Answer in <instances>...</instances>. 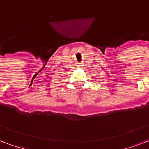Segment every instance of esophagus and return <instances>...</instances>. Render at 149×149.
<instances>
[{
	"label": "esophagus",
	"instance_id": "obj_1",
	"mask_svg": "<svg viewBox=\"0 0 149 149\" xmlns=\"http://www.w3.org/2000/svg\"><path fill=\"white\" fill-rule=\"evenodd\" d=\"M78 67H81V66H83V65H81V64H78Z\"/></svg>",
	"mask_w": 149,
	"mask_h": 149
}]
</instances>
